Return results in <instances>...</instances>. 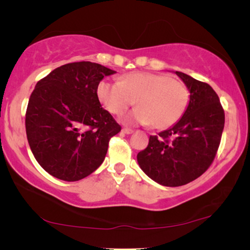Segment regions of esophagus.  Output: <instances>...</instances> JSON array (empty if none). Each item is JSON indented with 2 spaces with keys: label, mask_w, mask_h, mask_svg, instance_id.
Masks as SVG:
<instances>
[{
  "label": "esophagus",
  "mask_w": 250,
  "mask_h": 250,
  "mask_svg": "<svg viewBox=\"0 0 250 250\" xmlns=\"http://www.w3.org/2000/svg\"><path fill=\"white\" fill-rule=\"evenodd\" d=\"M122 132L125 133V134H132V133L134 131H133V129H131V128H123Z\"/></svg>",
  "instance_id": "esophagus-1"
}]
</instances>
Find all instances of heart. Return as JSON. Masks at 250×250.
Listing matches in <instances>:
<instances>
[{
    "mask_svg": "<svg viewBox=\"0 0 250 250\" xmlns=\"http://www.w3.org/2000/svg\"><path fill=\"white\" fill-rule=\"evenodd\" d=\"M97 94L112 115H122L135 104L139 107L122 117L125 125H151L168 128L180 121L189 104L190 93L182 82L167 75L132 73L122 82L102 81Z\"/></svg>",
    "mask_w": 250,
    "mask_h": 250,
    "instance_id": "obj_1",
    "label": "heart"
}]
</instances>
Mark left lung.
Wrapping results in <instances>:
<instances>
[{"label":"left lung","mask_w":250,"mask_h":250,"mask_svg":"<svg viewBox=\"0 0 250 250\" xmlns=\"http://www.w3.org/2000/svg\"><path fill=\"white\" fill-rule=\"evenodd\" d=\"M190 92L189 104L176 124L138 153L141 169L164 187H180L196 180L213 163L224 128V110L210 85L175 71Z\"/></svg>","instance_id":"obj_1"}]
</instances>
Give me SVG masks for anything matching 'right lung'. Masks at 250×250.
I'll list each match as a JSON object with an SVG mask.
<instances>
[{"instance_id": "1", "label": "right lung", "mask_w": 250, "mask_h": 250, "mask_svg": "<svg viewBox=\"0 0 250 250\" xmlns=\"http://www.w3.org/2000/svg\"><path fill=\"white\" fill-rule=\"evenodd\" d=\"M116 71L102 64L67 63L37 82L26 111V133L37 163L57 179H84L104 163L121 126L101 107L97 90Z\"/></svg>"}]
</instances>
